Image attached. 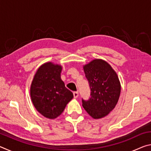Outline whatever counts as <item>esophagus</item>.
Here are the masks:
<instances>
[{"label":"esophagus","mask_w":151,"mask_h":151,"mask_svg":"<svg viewBox=\"0 0 151 151\" xmlns=\"http://www.w3.org/2000/svg\"><path fill=\"white\" fill-rule=\"evenodd\" d=\"M73 96H74V98H75V99L77 98L78 96V92H73Z\"/></svg>","instance_id":"34e87169"}]
</instances>
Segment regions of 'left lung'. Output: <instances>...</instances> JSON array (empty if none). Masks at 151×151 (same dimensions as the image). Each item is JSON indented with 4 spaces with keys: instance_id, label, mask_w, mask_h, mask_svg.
<instances>
[{
    "instance_id": "left-lung-1",
    "label": "left lung",
    "mask_w": 151,
    "mask_h": 151,
    "mask_svg": "<svg viewBox=\"0 0 151 151\" xmlns=\"http://www.w3.org/2000/svg\"><path fill=\"white\" fill-rule=\"evenodd\" d=\"M91 88L88 100L82 99L83 108L94 119L106 116L115 107L121 93L116 73L106 61L95 59L84 66Z\"/></svg>"
}]
</instances>
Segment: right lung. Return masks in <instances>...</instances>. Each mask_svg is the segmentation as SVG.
Returning <instances> with one entry per match:
<instances>
[{
	"label": "right lung",
	"instance_id": "obj_1",
	"mask_svg": "<svg viewBox=\"0 0 151 151\" xmlns=\"http://www.w3.org/2000/svg\"><path fill=\"white\" fill-rule=\"evenodd\" d=\"M62 67L52 63L42 65L36 73L30 86V96L36 109L48 119L60 115L73 98L60 78Z\"/></svg>",
	"mask_w": 151,
	"mask_h": 151
}]
</instances>
